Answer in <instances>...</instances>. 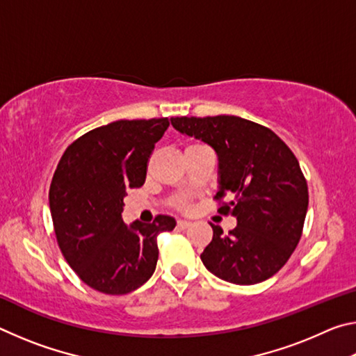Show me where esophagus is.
Listing matches in <instances>:
<instances>
[{"label":"esophagus","mask_w":356,"mask_h":356,"mask_svg":"<svg viewBox=\"0 0 356 356\" xmlns=\"http://www.w3.org/2000/svg\"><path fill=\"white\" fill-rule=\"evenodd\" d=\"M190 226H191L190 221H185V220H179L177 221V229H182V231H184V229H188Z\"/></svg>","instance_id":"esophagus-1"}]
</instances>
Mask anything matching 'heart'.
I'll use <instances>...</instances> for the list:
<instances>
[{
  "label": "heart",
  "instance_id": "b5f03b06",
  "mask_svg": "<svg viewBox=\"0 0 356 356\" xmlns=\"http://www.w3.org/2000/svg\"><path fill=\"white\" fill-rule=\"evenodd\" d=\"M195 146H197V144H193V146H188V147H186V149H190V147H195ZM182 206H184V207H186V202H184Z\"/></svg>",
  "mask_w": 356,
  "mask_h": 356
}]
</instances>
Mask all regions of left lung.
I'll use <instances>...</instances> for the list:
<instances>
[{
  "label": "left lung",
  "mask_w": 356,
  "mask_h": 356,
  "mask_svg": "<svg viewBox=\"0 0 356 356\" xmlns=\"http://www.w3.org/2000/svg\"><path fill=\"white\" fill-rule=\"evenodd\" d=\"M171 125L215 150V197L232 196L220 212L236 216L237 226L226 236L210 225L213 238L202 264L238 286L272 278L297 248L308 210V185L292 150L270 129L238 116L171 118Z\"/></svg>",
  "instance_id": "left-lung-1"
}]
</instances>
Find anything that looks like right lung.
<instances>
[{"mask_svg":"<svg viewBox=\"0 0 356 356\" xmlns=\"http://www.w3.org/2000/svg\"><path fill=\"white\" fill-rule=\"evenodd\" d=\"M170 120H116L65 149L50 185V212L59 248L80 280L95 291L124 295L155 272L156 236L176 220L159 215L146 225L122 220L129 188L146 180L147 161Z\"/></svg>","mask_w":356,"mask_h":356,"instance_id":"right-lung-1","label":"right lung"}]
</instances>
